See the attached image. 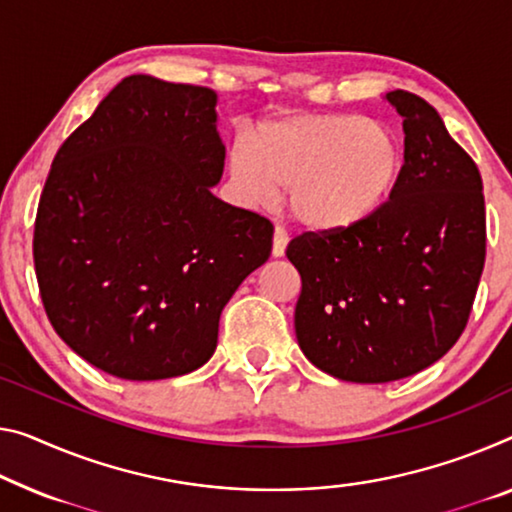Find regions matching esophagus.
I'll return each instance as SVG.
<instances>
[{"label": "esophagus", "mask_w": 512, "mask_h": 512, "mask_svg": "<svg viewBox=\"0 0 512 512\" xmlns=\"http://www.w3.org/2000/svg\"><path fill=\"white\" fill-rule=\"evenodd\" d=\"M286 245H288V233L281 229V226H274V238H272V256L281 258L286 254Z\"/></svg>", "instance_id": "esophagus-1"}]
</instances>
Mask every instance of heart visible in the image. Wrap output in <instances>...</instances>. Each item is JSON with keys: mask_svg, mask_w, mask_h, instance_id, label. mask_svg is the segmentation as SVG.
Returning a JSON list of instances; mask_svg holds the SVG:
<instances>
[{"mask_svg": "<svg viewBox=\"0 0 512 512\" xmlns=\"http://www.w3.org/2000/svg\"><path fill=\"white\" fill-rule=\"evenodd\" d=\"M398 141L364 116H297L238 137L229 176L254 206L290 192V210L311 231H345L371 219L398 183Z\"/></svg>", "mask_w": 512, "mask_h": 512, "instance_id": "heart-1", "label": "heart"}]
</instances>
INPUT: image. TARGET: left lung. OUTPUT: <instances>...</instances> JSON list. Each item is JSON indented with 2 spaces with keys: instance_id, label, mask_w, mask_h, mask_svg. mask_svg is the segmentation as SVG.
Wrapping results in <instances>:
<instances>
[{
  "instance_id": "8db88e82",
  "label": "left lung",
  "mask_w": 512,
  "mask_h": 512,
  "mask_svg": "<svg viewBox=\"0 0 512 512\" xmlns=\"http://www.w3.org/2000/svg\"><path fill=\"white\" fill-rule=\"evenodd\" d=\"M403 116L405 162L389 201L364 224L290 240L302 277L295 334L320 371L382 384L442 359L465 332L485 265V199L476 162L442 116L389 91Z\"/></svg>"
}]
</instances>
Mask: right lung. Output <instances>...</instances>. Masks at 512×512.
Instances as JSON below:
<instances>
[{"mask_svg":"<svg viewBox=\"0 0 512 512\" xmlns=\"http://www.w3.org/2000/svg\"><path fill=\"white\" fill-rule=\"evenodd\" d=\"M217 93L130 75L54 155L34 265L54 332L121 380L192 373L272 251V224L210 192L226 148Z\"/></svg>","mask_w":512,"mask_h":512,"instance_id":"add662e5","label":"right lung"}]
</instances>
